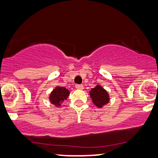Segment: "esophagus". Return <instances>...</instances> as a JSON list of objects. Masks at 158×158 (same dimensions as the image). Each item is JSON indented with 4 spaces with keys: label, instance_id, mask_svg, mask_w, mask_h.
<instances>
[{
    "label": "esophagus",
    "instance_id": "1",
    "mask_svg": "<svg viewBox=\"0 0 158 158\" xmlns=\"http://www.w3.org/2000/svg\"><path fill=\"white\" fill-rule=\"evenodd\" d=\"M76 88L79 90H82L84 88V86L82 85H76Z\"/></svg>",
    "mask_w": 158,
    "mask_h": 158
}]
</instances>
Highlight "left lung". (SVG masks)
Returning a JSON list of instances; mask_svg holds the SVG:
<instances>
[{
    "instance_id": "1",
    "label": "left lung",
    "mask_w": 158,
    "mask_h": 158,
    "mask_svg": "<svg viewBox=\"0 0 158 158\" xmlns=\"http://www.w3.org/2000/svg\"><path fill=\"white\" fill-rule=\"evenodd\" d=\"M90 96L94 104L98 108H102L103 106L109 102L108 94L100 85H97L95 88H92L90 91Z\"/></svg>"
}]
</instances>
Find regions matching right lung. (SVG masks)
Returning a JSON list of instances; mask_svg holds the SVG:
<instances>
[{"label":"right lung","mask_w":158,"mask_h":158,"mask_svg":"<svg viewBox=\"0 0 158 158\" xmlns=\"http://www.w3.org/2000/svg\"><path fill=\"white\" fill-rule=\"evenodd\" d=\"M70 94L68 89L64 87H56L50 96V100L52 104L56 106H60L61 103L66 99Z\"/></svg>","instance_id":"add662e5"}]
</instances>
